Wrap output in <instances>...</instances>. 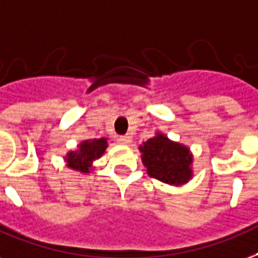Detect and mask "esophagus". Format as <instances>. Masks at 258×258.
I'll use <instances>...</instances> for the list:
<instances>
[{
  "label": "esophagus",
  "mask_w": 258,
  "mask_h": 258,
  "mask_svg": "<svg viewBox=\"0 0 258 258\" xmlns=\"http://www.w3.org/2000/svg\"><path fill=\"white\" fill-rule=\"evenodd\" d=\"M117 141H119L121 145H130V143H131V137H130V135H123V137H119Z\"/></svg>",
  "instance_id": "obj_1"
}]
</instances>
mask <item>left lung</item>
<instances>
[{"mask_svg": "<svg viewBox=\"0 0 258 258\" xmlns=\"http://www.w3.org/2000/svg\"><path fill=\"white\" fill-rule=\"evenodd\" d=\"M142 153V162L149 176L165 184L182 185L192 178V154L189 149L181 143L170 141L164 134L139 146Z\"/></svg>", "mask_w": 258, "mask_h": 258, "instance_id": "1", "label": "left lung"}]
</instances>
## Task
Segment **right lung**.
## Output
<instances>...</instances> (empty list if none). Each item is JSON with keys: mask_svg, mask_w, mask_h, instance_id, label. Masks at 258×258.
Returning a JSON list of instances; mask_svg holds the SVG:
<instances>
[{"mask_svg": "<svg viewBox=\"0 0 258 258\" xmlns=\"http://www.w3.org/2000/svg\"><path fill=\"white\" fill-rule=\"evenodd\" d=\"M108 147L107 138L100 139H86L78 145V149L69 151L64 161L69 168L81 173H90V166L93 161L98 160Z\"/></svg>", "mask_w": 258, "mask_h": 258, "instance_id": "right-lung-1", "label": "right lung"}]
</instances>
